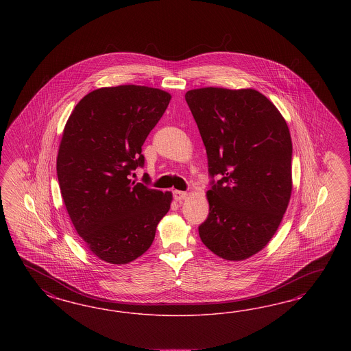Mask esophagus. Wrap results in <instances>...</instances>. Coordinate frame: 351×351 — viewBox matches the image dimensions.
<instances>
[{"mask_svg":"<svg viewBox=\"0 0 351 351\" xmlns=\"http://www.w3.org/2000/svg\"><path fill=\"white\" fill-rule=\"evenodd\" d=\"M186 197H188V193H185V191H173V198H175L176 201H182V199H185Z\"/></svg>","mask_w":351,"mask_h":351,"instance_id":"obj_1","label":"esophagus"}]
</instances>
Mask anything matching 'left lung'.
I'll return each mask as SVG.
<instances>
[{
	"instance_id": "8db88e82",
	"label": "left lung",
	"mask_w": 351,
	"mask_h": 351,
	"mask_svg": "<svg viewBox=\"0 0 351 351\" xmlns=\"http://www.w3.org/2000/svg\"><path fill=\"white\" fill-rule=\"evenodd\" d=\"M185 100L207 152L210 213L199 225L203 245L241 261L276 234L292 191V141L286 119L254 88L203 87Z\"/></svg>"
}]
</instances>
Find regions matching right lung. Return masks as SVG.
I'll return each mask as SVG.
<instances>
[{
  "label": "right lung",
  "instance_id": "obj_1",
  "mask_svg": "<svg viewBox=\"0 0 351 351\" xmlns=\"http://www.w3.org/2000/svg\"><path fill=\"white\" fill-rule=\"evenodd\" d=\"M170 100L147 86L101 87L65 123L56 160L64 204L87 248L109 264L143 255L170 210L171 191L130 179L144 166L141 147Z\"/></svg>",
  "mask_w": 351,
  "mask_h": 351
}]
</instances>
